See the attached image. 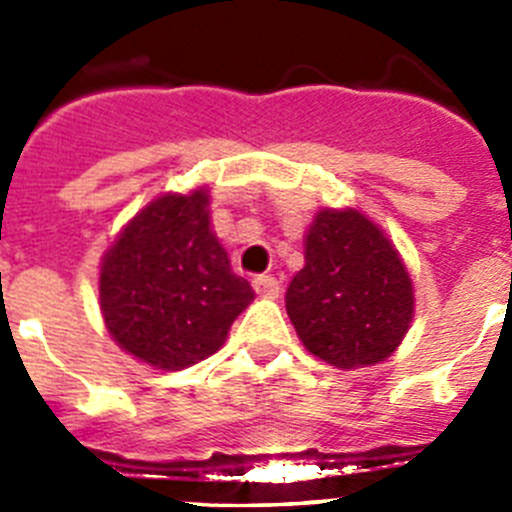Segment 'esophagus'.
I'll list each match as a JSON object with an SVG mask.
<instances>
[{
  "label": "esophagus",
  "instance_id": "1",
  "mask_svg": "<svg viewBox=\"0 0 512 512\" xmlns=\"http://www.w3.org/2000/svg\"><path fill=\"white\" fill-rule=\"evenodd\" d=\"M253 289H256V295L261 297H277L279 282L277 277H271V274H261V277H253Z\"/></svg>",
  "mask_w": 512,
  "mask_h": 512
}]
</instances>
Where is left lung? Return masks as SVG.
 Here are the masks:
<instances>
[{
    "instance_id": "obj_1",
    "label": "left lung",
    "mask_w": 512,
    "mask_h": 512,
    "mask_svg": "<svg viewBox=\"0 0 512 512\" xmlns=\"http://www.w3.org/2000/svg\"><path fill=\"white\" fill-rule=\"evenodd\" d=\"M287 315L310 354L338 369L372 366L413 320V282L395 246L356 210H320L305 266L287 287Z\"/></svg>"
}]
</instances>
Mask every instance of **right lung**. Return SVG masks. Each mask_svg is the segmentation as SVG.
Listing matches in <instances>:
<instances>
[{"instance_id":"right-lung-1","label":"right lung","mask_w":512,"mask_h":512,"mask_svg":"<svg viewBox=\"0 0 512 512\" xmlns=\"http://www.w3.org/2000/svg\"><path fill=\"white\" fill-rule=\"evenodd\" d=\"M210 197L166 194L151 202L104 253L99 302L104 323L135 359L184 369L223 346L253 300L233 274L210 225Z\"/></svg>"}]
</instances>
